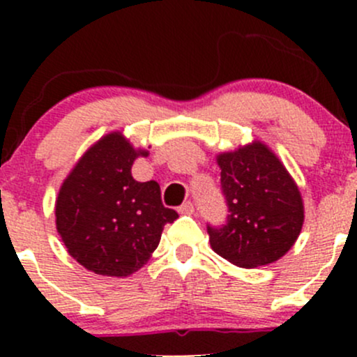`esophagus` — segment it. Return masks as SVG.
Instances as JSON below:
<instances>
[{
	"mask_svg": "<svg viewBox=\"0 0 357 357\" xmlns=\"http://www.w3.org/2000/svg\"><path fill=\"white\" fill-rule=\"evenodd\" d=\"M178 212L179 214H193V212H195V207H193V204L192 202H185V204L183 205H179V208H178Z\"/></svg>",
	"mask_w": 357,
	"mask_h": 357,
	"instance_id": "esophagus-1",
	"label": "esophagus"
}]
</instances>
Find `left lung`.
Segmentation results:
<instances>
[{
  "label": "left lung",
  "mask_w": 357,
  "mask_h": 357,
  "mask_svg": "<svg viewBox=\"0 0 357 357\" xmlns=\"http://www.w3.org/2000/svg\"><path fill=\"white\" fill-rule=\"evenodd\" d=\"M228 221L207 226L212 250L240 268L271 264L287 254L304 225L297 183L276 153L254 139L215 157Z\"/></svg>",
  "instance_id": "left-lung-1"
}]
</instances>
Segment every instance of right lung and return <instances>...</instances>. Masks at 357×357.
Here are the masks:
<instances>
[{
  "instance_id": "add662e5",
  "label": "right lung",
  "mask_w": 357,
  "mask_h": 357,
  "mask_svg": "<svg viewBox=\"0 0 357 357\" xmlns=\"http://www.w3.org/2000/svg\"><path fill=\"white\" fill-rule=\"evenodd\" d=\"M149 150L135 149L121 131L89 146L60 186L56 231L67 252L88 271L129 276L152 257L178 212L162 205L157 181L139 183L131 167Z\"/></svg>"
}]
</instances>
